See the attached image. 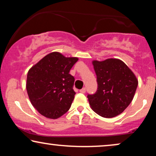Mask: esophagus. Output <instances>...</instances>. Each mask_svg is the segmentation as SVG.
<instances>
[{
    "label": "esophagus",
    "mask_w": 156,
    "mask_h": 156,
    "mask_svg": "<svg viewBox=\"0 0 156 156\" xmlns=\"http://www.w3.org/2000/svg\"><path fill=\"white\" fill-rule=\"evenodd\" d=\"M80 92L85 93V92H86V88H85V87H83L82 89H80Z\"/></svg>",
    "instance_id": "1"
}]
</instances>
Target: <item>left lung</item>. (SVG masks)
Returning <instances> with one entry per match:
<instances>
[{
    "instance_id": "1",
    "label": "left lung",
    "mask_w": 156,
    "mask_h": 156,
    "mask_svg": "<svg viewBox=\"0 0 156 156\" xmlns=\"http://www.w3.org/2000/svg\"><path fill=\"white\" fill-rule=\"evenodd\" d=\"M92 64L98 87L94 94L87 95L91 108L104 118L118 116L133 100L138 87L137 79L120 59L94 60Z\"/></svg>"
}]
</instances>
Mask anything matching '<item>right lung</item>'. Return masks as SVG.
<instances>
[{"mask_svg":"<svg viewBox=\"0 0 156 156\" xmlns=\"http://www.w3.org/2000/svg\"><path fill=\"white\" fill-rule=\"evenodd\" d=\"M77 57L54 52L44 57L27 72L26 89L31 104L42 116L56 119L69 109L75 91L69 74Z\"/></svg>","mask_w":156,"mask_h":156,"instance_id":"add662e5","label":"right lung"}]
</instances>
